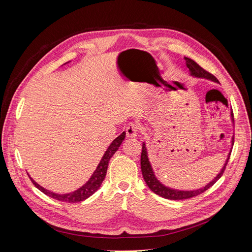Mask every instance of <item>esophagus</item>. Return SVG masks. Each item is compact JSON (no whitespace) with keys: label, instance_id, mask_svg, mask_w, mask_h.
<instances>
[{"label":"esophagus","instance_id":"1","mask_svg":"<svg viewBox=\"0 0 252 252\" xmlns=\"http://www.w3.org/2000/svg\"><path fill=\"white\" fill-rule=\"evenodd\" d=\"M127 138H136L139 134V127L135 124H128L126 128Z\"/></svg>","mask_w":252,"mask_h":252}]
</instances>
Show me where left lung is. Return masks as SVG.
Returning a JSON list of instances; mask_svg holds the SVG:
<instances>
[{
  "label": "left lung",
  "mask_w": 252,
  "mask_h": 252,
  "mask_svg": "<svg viewBox=\"0 0 252 252\" xmlns=\"http://www.w3.org/2000/svg\"><path fill=\"white\" fill-rule=\"evenodd\" d=\"M185 61H186V65L187 67L189 68V74L190 76L193 77H197V78H204V79H208L210 82H214V83H218L219 81L218 79L213 75L210 74L209 72L205 71L202 67H200L199 65H198L194 60L188 58V57H184ZM230 117H231V122L232 124H234V116H233V111L231 109L230 112ZM234 145V138L231 139V148L230 151L227 155L226 160H224L223 165L221 166L220 173L211 180L210 182H208L205 186L201 187V188H198V189H194V190H179V189H175V188H171L166 186L165 184H163L162 182H160V180H158L156 175H155V171L152 167V164L150 162L149 159V155H148V150L146 147V142H143L142 145V153H141V169H142V175L143 178L146 182L147 186L150 188V190L152 192H154L155 194L159 195L165 199H169V200H183V199H188V198L194 197L199 195L203 192H205L207 189H209L211 186H213L214 184H216L217 181L220 180V178L222 176L223 174V170L226 168V165L229 161V158H230V154L232 151V147Z\"/></svg>",
  "instance_id": "8db88e82"
}]
</instances>
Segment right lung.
<instances>
[{
	"label": "right lung",
	"instance_id": "obj_1",
	"mask_svg": "<svg viewBox=\"0 0 252 252\" xmlns=\"http://www.w3.org/2000/svg\"><path fill=\"white\" fill-rule=\"evenodd\" d=\"M68 62H70V61H68ZM68 62H66V63H68ZM125 138H126V131H123L121 135L112 141V143L108 146L107 150L105 151L104 155L102 156L99 164L97 165L95 171L92 174L90 179L83 185L82 187L77 188L76 190H74L72 192L64 193V194L55 193V192L50 191V190L42 187L41 185H38L30 175H29V177L31 178L32 184L39 191H42L44 194L48 195L51 198H54V199H56V200L68 202V203H75V202L83 201V200L87 199V198H89L90 196H92L100 188L102 182L104 181V179L106 177V173H107V168H108V163H109L110 158L118 150V148L121 147L122 143L125 141Z\"/></svg>",
	"mask_w": 252,
	"mask_h": 252
}]
</instances>
